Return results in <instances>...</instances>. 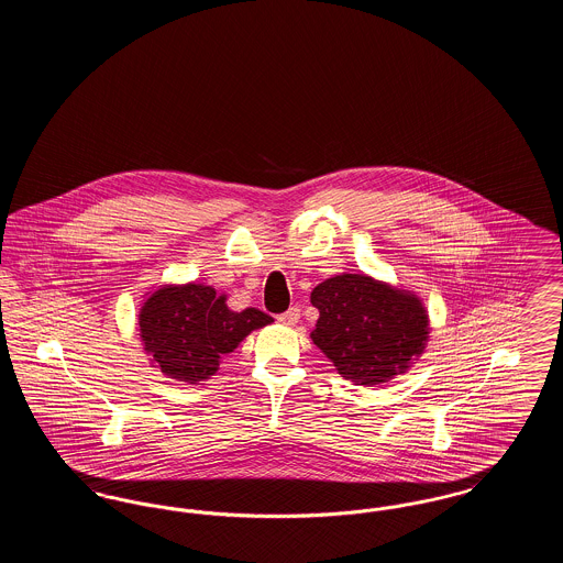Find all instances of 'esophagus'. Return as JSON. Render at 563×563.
Wrapping results in <instances>:
<instances>
[{
	"label": "esophagus",
	"mask_w": 563,
	"mask_h": 563,
	"mask_svg": "<svg viewBox=\"0 0 563 563\" xmlns=\"http://www.w3.org/2000/svg\"><path fill=\"white\" fill-rule=\"evenodd\" d=\"M276 319H278V322H283V324H295L297 319H299V308H297V306H291L287 312L278 314Z\"/></svg>",
	"instance_id": "34e87169"
}]
</instances>
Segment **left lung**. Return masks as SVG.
Returning a JSON list of instances; mask_svg holds the SVG:
<instances>
[{
    "label": "left lung",
    "mask_w": 563,
    "mask_h": 563,
    "mask_svg": "<svg viewBox=\"0 0 563 563\" xmlns=\"http://www.w3.org/2000/svg\"><path fill=\"white\" fill-rule=\"evenodd\" d=\"M310 301L321 312L312 342L354 384L374 386L402 374L429 338L422 301L365 274L333 276Z\"/></svg>",
    "instance_id": "1"
}]
</instances>
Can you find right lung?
Here are the masks:
<instances>
[{
	"label": "right lung",
	"instance_id": "add662e5",
	"mask_svg": "<svg viewBox=\"0 0 563 563\" xmlns=\"http://www.w3.org/2000/svg\"><path fill=\"white\" fill-rule=\"evenodd\" d=\"M272 317L246 308L232 312L213 287H164L152 295L139 314L141 340L162 374L196 384L219 367V358Z\"/></svg>",
	"mask_w": 563,
	"mask_h": 563
}]
</instances>
